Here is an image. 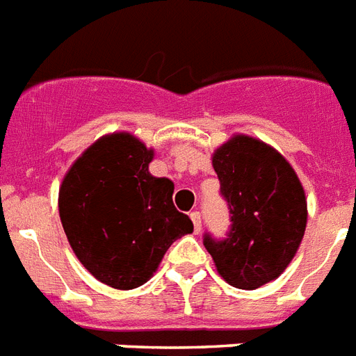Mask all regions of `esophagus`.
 I'll use <instances>...</instances> for the list:
<instances>
[{"instance_id":"esophagus-1","label":"esophagus","mask_w":356,"mask_h":356,"mask_svg":"<svg viewBox=\"0 0 356 356\" xmlns=\"http://www.w3.org/2000/svg\"><path fill=\"white\" fill-rule=\"evenodd\" d=\"M191 220H193V226H195V233H200V229H202L200 213H198V211H193V213H191Z\"/></svg>"}]
</instances>
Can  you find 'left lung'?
Here are the masks:
<instances>
[{"instance_id": "left-lung-1", "label": "left lung", "mask_w": 356, "mask_h": 356, "mask_svg": "<svg viewBox=\"0 0 356 356\" xmlns=\"http://www.w3.org/2000/svg\"><path fill=\"white\" fill-rule=\"evenodd\" d=\"M213 169L232 213L227 238L204 237L217 272L235 289L277 280L307 227L305 189L292 165L261 139L235 134L213 152Z\"/></svg>"}]
</instances>
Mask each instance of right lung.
Listing matches in <instances>:
<instances>
[{
  "mask_svg": "<svg viewBox=\"0 0 356 356\" xmlns=\"http://www.w3.org/2000/svg\"><path fill=\"white\" fill-rule=\"evenodd\" d=\"M154 150L129 132L99 138L65 172L58 213L71 250L104 285L130 291L152 277L169 246L193 233L172 204L175 184L149 172Z\"/></svg>",
  "mask_w": 356,
  "mask_h": 356,
  "instance_id": "1",
  "label": "right lung"
}]
</instances>
